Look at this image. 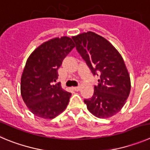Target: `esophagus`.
<instances>
[{"mask_svg":"<svg viewBox=\"0 0 150 150\" xmlns=\"http://www.w3.org/2000/svg\"><path fill=\"white\" fill-rule=\"evenodd\" d=\"M73 89H74V90H75L78 92V91H80L81 87H80V86H75V87H73Z\"/></svg>","mask_w":150,"mask_h":150,"instance_id":"34e87169","label":"esophagus"}]
</instances>
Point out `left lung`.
<instances>
[{
    "label": "left lung",
    "instance_id": "8db88e82",
    "mask_svg": "<svg viewBox=\"0 0 150 150\" xmlns=\"http://www.w3.org/2000/svg\"><path fill=\"white\" fill-rule=\"evenodd\" d=\"M72 38L91 72L98 77L93 96L84 103L92 115L109 118L121 111L131 89L124 59L110 41L93 32L81 33Z\"/></svg>",
    "mask_w": 150,
    "mask_h": 150
}]
</instances>
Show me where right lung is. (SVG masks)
<instances>
[{"label":"right lung","instance_id":"right-lung-1","mask_svg":"<svg viewBox=\"0 0 150 150\" xmlns=\"http://www.w3.org/2000/svg\"><path fill=\"white\" fill-rule=\"evenodd\" d=\"M75 47L71 38H54L38 47L29 56L21 80V94L35 115L52 119L65 110L71 93L63 89L58 69Z\"/></svg>","mask_w":150,"mask_h":150}]
</instances>
